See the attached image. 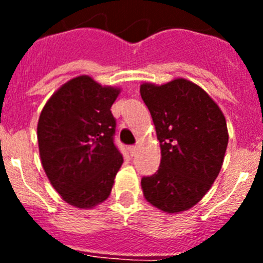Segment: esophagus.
Returning <instances> with one entry per match:
<instances>
[{
    "mask_svg": "<svg viewBox=\"0 0 263 263\" xmlns=\"http://www.w3.org/2000/svg\"><path fill=\"white\" fill-rule=\"evenodd\" d=\"M127 150H129L130 155L133 157V155L137 153V150H138V147H137V146H129V147H127Z\"/></svg>",
    "mask_w": 263,
    "mask_h": 263,
    "instance_id": "obj_1",
    "label": "esophagus"
}]
</instances>
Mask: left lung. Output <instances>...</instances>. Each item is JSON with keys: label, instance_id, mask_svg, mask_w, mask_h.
Instances as JSON below:
<instances>
[{"label": "left lung", "instance_id": "1", "mask_svg": "<svg viewBox=\"0 0 263 263\" xmlns=\"http://www.w3.org/2000/svg\"><path fill=\"white\" fill-rule=\"evenodd\" d=\"M160 145L157 173L141 180L143 196L166 213L188 211L210 191L225 152L227 121L205 90L187 79L141 84Z\"/></svg>", "mask_w": 263, "mask_h": 263}]
</instances>
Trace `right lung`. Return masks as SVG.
Segmentation results:
<instances>
[{
    "label": "right lung",
    "instance_id": "right-lung-1",
    "mask_svg": "<svg viewBox=\"0 0 263 263\" xmlns=\"http://www.w3.org/2000/svg\"><path fill=\"white\" fill-rule=\"evenodd\" d=\"M120 92L81 75L63 84L42 109L36 127L42 166L69 205L90 210L110 195L124 162L113 142L110 111Z\"/></svg>",
    "mask_w": 263,
    "mask_h": 263
}]
</instances>
